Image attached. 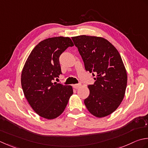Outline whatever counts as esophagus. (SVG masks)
Segmentation results:
<instances>
[{"label": "esophagus", "instance_id": "esophagus-1", "mask_svg": "<svg viewBox=\"0 0 148 148\" xmlns=\"http://www.w3.org/2000/svg\"><path fill=\"white\" fill-rule=\"evenodd\" d=\"M81 86L80 84H73V87L75 89H78Z\"/></svg>", "mask_w": 148, "mask_h": 148}]
</instances>
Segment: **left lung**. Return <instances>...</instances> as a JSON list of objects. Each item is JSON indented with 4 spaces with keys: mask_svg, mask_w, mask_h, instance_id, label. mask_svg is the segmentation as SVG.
Instances as JSON below:
<instances>
[{
    "mask_svg": "<svg viewBox=\"0 0 148 148\" xmlns=\"http://www.w3.org/2000/svg\"><path fill=\"white\" fill-rule=\"evenodd\" d=\"M86 71L95 82L89 85V95L84 99L89 112L97 117L110 115L124 98L127 73L118 51L108 40L86 35L72 37Z\"/></svg>",
    "mask_w": 148,
    "mask_h": 148,
    "instance_id": "8db88e82",
    "label": "left lung"
}]
</instances>
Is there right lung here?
Here are the masks:
<instances>
[{"instance_id":"obj_1","label":"right lung","mask_w":148,"mask_h":148,"mask_svg":"<svg viewBox=\"0 0 148 148\" xmlns=\"http://www.w3.org/2000/svg\"><path fill=\"white\" fill-rule=\"evenodd\" d=\"M73 43L68 37H53L40 42L23 66L21 84L27 100L39 116L53 119L64 112L73 95L71 86L53 83L62 74L59 57Z\"/></svg>"}]
</instances>
